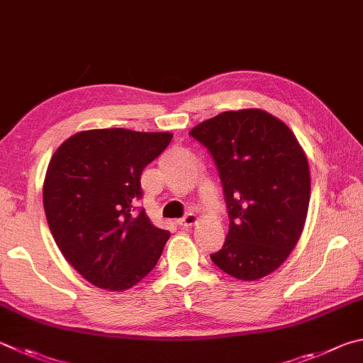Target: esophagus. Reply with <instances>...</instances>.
I'll return each instance as SVG.
<instances>
[{"label":"esophagus","instance_id":"1","mask_svg":"<svg viewBox=\"0 0 363 363\" xmlns=\"http://www.w3.org/2000/svg\"><path fill=\"white\" fill-rule=\"evenodd\" d=\"M196 222H199V217H196V216L192 214V213H189V214L184 216L182 219L177 220V225H181V227H190V225H194V223H196Z\"/></svg>","mask_w":363,"mask_h":363}]
</instances>
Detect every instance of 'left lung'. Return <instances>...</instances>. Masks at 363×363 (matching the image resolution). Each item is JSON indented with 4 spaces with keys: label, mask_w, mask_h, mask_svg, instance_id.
Here are the masks:
<instances>
[{
    "label": "left lung",
    "mask_w": 363,
    "mask_h": 363,
    "mask_svg": "<svg viewBox=\"0 0 363 363\" xmlns=\"http://www.w3.org/2000/svg\"><path fill=\"white\" fill-rule=\"evenodd\" d=\"M190 136L213 157L230 219L225 242L211 260L242 281L273 273L300 240L311 194L295 135L265 111L241 109L208 118Z\"/></svg>",
    "instance_id": "8db88e82"
}]
</instances>
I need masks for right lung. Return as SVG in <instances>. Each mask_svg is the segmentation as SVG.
I'll return each mask as SVG.
<instances>
[{
  "label": "right lung",
  "mask_w": 363,
  "mask_h": 363,
  "mask_svg": "<svg viewBox=\"0 0 363 363\" xmlns=\"http://www.w3.org/2000/svg\"><path fill=\"white\" fill-rule=\"evenodd\" d=\"M171 133L87 130L55 150L43 201L58 249L91 284L127 291L152 272L169 232L149 220L141 174L168 147Z\"/></svg>",
  "instance_id": "1"
}]
</instances>
